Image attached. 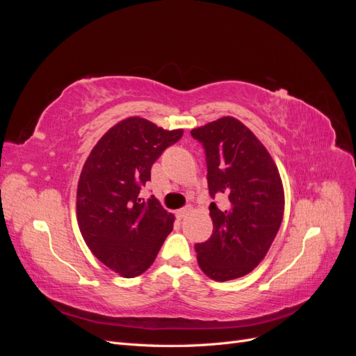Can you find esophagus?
<instances>
[{"instance_id":"esophagus-1","label":"esophagus","mask_w":356,"mask_h":356,"mask_svg":"<svg viewBox=\"0 0 356 356\" xmlns=\"http://www.w3.org/2000/svg\"><path fill=\"white\" fill-rule=\"evenodd\" d=\"M190 211H191V208H190V207H186V208H181V209H178V211H177V218H179V220H181V218H184L186 215H187Z\"/></svg>"}]
</instances>
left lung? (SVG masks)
<instances>
[{
  "instance_id": "1",
  "label": "left lung",
  "mask_w": 356,
  "mask_h": 356,
  "mask_svg": "<svg viewBox=\"0 0 356 356\" xmlns=\"http://www.w3.org/2000/svg\"><path fill=\"white\" fill-rule=\"evenodd\" d=\"M207 152L209 195H225L227 207L209 204L211 238L196 245L202 272L224 282L251 273L263 261L281 227L285 195L267 148L238 118L225 115L191 129Z\"/></svg>"
}]
</instances>
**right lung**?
<instances>
[{
  "label": "right lung",
  "mask_w": 356,
  "mask_h": 356,
  "mask_svg": "<svg viewBox=\"0 0 356 356\" xmlns=\"http://www.w3.org/2000/svg\"><path fill=\"white\" fill-rule=\"evenodd\" d=\"M182 134L127 117L104 134L84 161L77 187L81 236L92 254L123 277L144 273L174 227V213L154 196L144 202L139 191L154 161Z\"/></svg>",
  "instance_id": "right-lung-1"
}]
</instances>
